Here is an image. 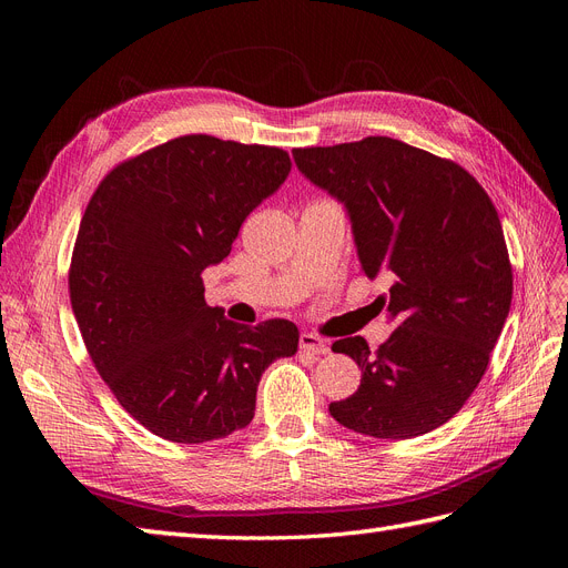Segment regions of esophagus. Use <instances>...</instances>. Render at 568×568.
<instances>
[{
	"mask_svg": "<svg viewBox=\"0 0 568 568\" xmlns=\"http://www.w3.org/2000/svg\"><path fill=\"white\" fill-rule=\"evenodd\" d=\"M301 351L303 353H313V355H326L329 353V346H326V341L315 336V334H301Z\"/></svg>",
	"mask_w": 568,
	"mask_h": 568,
	"instance_id": "34e87169",
	"label": "esophagus"
}]
</instances>
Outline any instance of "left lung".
Here are the masks:
<instances>
[{
    "instance_id": "1",
    "label": "left lung",
    "mask_w": 568,
    "mask_h": 568,
    "mask_svg": "<svg viewBox=\"0 0 568 568\" xmlns=\"http://www.w3.org/2000/svg\"><path fill=\"white\" fill-rule=\"evenodd\" d=\"M301 173L346 205L359 265L390 280L395 329L369 351L336 341L363 369L332 417L372 438L434 432L467 403L490 363L511 305V265L500 217L467 170L390 136L294 149Z\"/></svg>"
}]
</instances>
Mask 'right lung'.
<instances>
[{
  "mask_svg": "<svg viewBox=\"0 0 568 568\" xmlns=\"http://www.w3.org/2000/svg\"><path fill=\"white\" fill-rule=\"evenodd\" d=\"M288 173L284 149L186 134L115 165L92 194L71 305L101 379L151 434L205 443L248 426L263 372L298 351L294 322L236 324L201 280Z\"/></svg>",
  "mask_w": 568,
  "mask_h": 568,
  "instance_id": "obj_1",
  "label": "right lung"
}]
</instances>
